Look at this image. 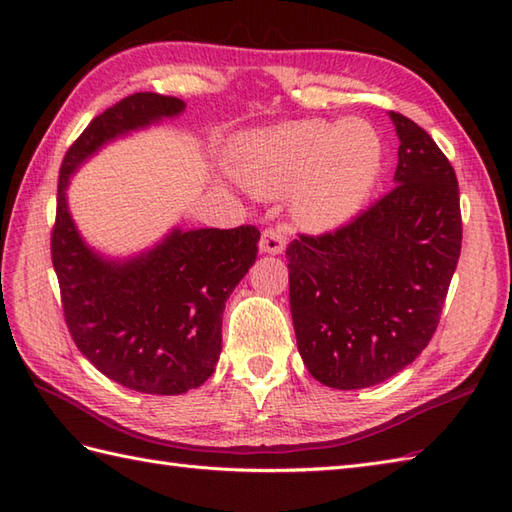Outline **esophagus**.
Returning <instances> with one entry per match:
<instances>
[{
	"label": "esophagus",
	"instance_id": "1",
	"mask_svg": "<svg viewBox=\"0 0 512 512\" xmlns=\"http://www.w3.org/2000/svg\"><path fill=\"white\" fill-rule=\"evenodd\" d=\"M286 248V235L279 231V228H266L259 237V250L268 255H281Z\"/></svg>",
	"mask_w": 512,
	"mask_h": 512
}]
</instances>
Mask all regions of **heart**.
I'll return each instance as SVG.
<instances>
[{"instance_id": "b5f03b06", "label": "heart", "mask_w": 512, "mask_h": 512, "mask_svg": "<svg viewBox=\"0 0 512 512\" xmlns=\"http://www.w3.org/2000/svg\"><path fill=\"white\" fill-rule=\"evenodd\" d=\"M383 138L363 118L328 123L301 118L248 132L235 143V167L250 191H292L297 220L330 231L361 213L383 176Z\"/></svg>"}]
</instances>
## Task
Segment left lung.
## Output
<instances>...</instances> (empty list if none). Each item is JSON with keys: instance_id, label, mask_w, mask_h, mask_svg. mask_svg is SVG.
I'll list each match as a JSON object with an SVG mask.
<instances>
[{"instance_id": "8db88e82", "label": "left lung", "mask_w": 512, "mask_h": 512, "mask_svg": "<svg viewBox=\"0 0 512 512\" xmlns=\"http://www.w3.org/2000/svg\"><path fill=\"white\" fill-rule=\"evenodd\" d=\"M389 118L400 140L396 187L336 231L286 248L299 354L334 389L378 385L416 361L460 259L451 162L411 118Z\"/></svg>"}]
</instances>
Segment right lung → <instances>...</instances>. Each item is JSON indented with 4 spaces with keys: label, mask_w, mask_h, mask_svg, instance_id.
<instances>
[{
    "label": "right lung",
    "mask_w": 512,
    "mask_h": 512,
    "mask_svg": "<svg viewBox=\"0 0 512 512\" xmlns=\"http://www.w3.org/2000/svg\"><path fill=\"white\" fill-rule=\"evenodd\" d=\"M182 110L176 96L138 92L96 116L63 158L50 239L76 347L114 383L160 396L184 394L215 372L226 299L255 264L259 231L173 228L154 248L112 259L83 242L65 191L103 145Z\"/></svg>",
    "instance_id": "1"
}]
</instances>
